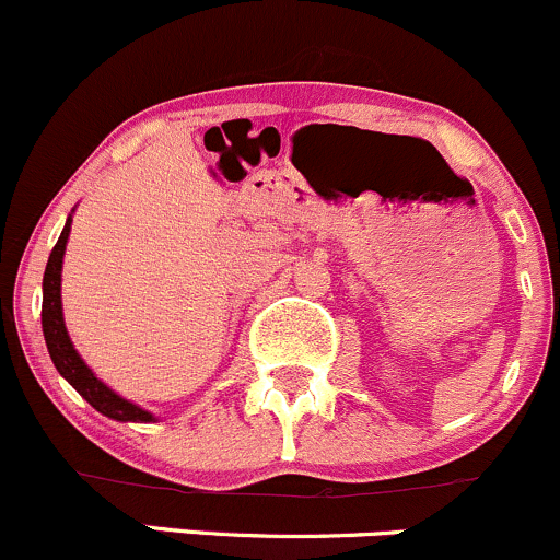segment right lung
Here are the masks:
<instances>
[{"instance_id": "1", "label": "right lung", "mask_w": 560, "mask_h": 560, "mask_svg": "<svg viewBox=\"0 0 560 560\" xmlns=\"http://www.w3.org/2000/svg\"><path fill=\"white\" fill-rule=\"evenodd\" d=\"M70 234V218L62 229L60 240H57L52 255H49L47 271H44V302H42V329L47 339L49 358H52L55 369L73 384L75 392L100 413L110 416L115 421H152V413L141 410L139 405L118 397L110 387L100 382L92 374L86 363L81 361L79 352L73 350L66 331V320H62V300H60V271H62V255H66V244Z\"/></svg>"}]
</instances>
